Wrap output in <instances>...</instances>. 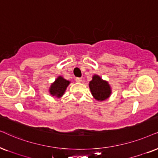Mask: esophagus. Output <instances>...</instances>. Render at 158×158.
Here are the masks:
<instances>
[{
  "label": "esophagus",
  "instance_id": "obj_1",
  "mask_svg": "<svg viewBox=\"0 0 158 158\" xmlns=\"http://www.w3.org/2000/svg\"><path fill=\"white\" fill-rule=\"evenodd\" d=\"M76 81H77V82H78V83H80V82H81V78H80V77H77L76 78Z\"/></svg>",
  "mask_w": 158,
  "mask_h": 158
}]
</instances>
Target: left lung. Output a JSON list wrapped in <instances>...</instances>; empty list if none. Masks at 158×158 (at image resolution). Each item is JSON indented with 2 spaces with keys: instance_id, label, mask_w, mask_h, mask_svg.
Returning a JSON list of instances; mask_svg holds the SVG:
<instances>
[{
  "instance_id": "1",
  "label": "left lung",
  "mask_w": 158,
  "mask_h": 158,
  "mask_svg": "<svg viewBox=\"0 0 158 158\" xmlns=\"http://www.w3.org/2000/svg\"><path fill=\"white\" fill-rule=\"evenodd\" d=\"M89 89L93 97L98 101H104L110 96L111 88L107 81H103L98 76H93L89 84Z\"/></svg>"
}]
</instances>
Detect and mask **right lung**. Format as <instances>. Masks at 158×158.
I'll use <instances>...</instances> for the list:
<instances>
[{
  "label": "right lung",
  "instance_id": "add662e5",
  "mask_svg": "<svg viewBox=\"0 0 158 158\" xmlns=\"http://www.w3.org/2000/svg\"><path fill=\"white\" fill-rule=\"evenodd\" d=\"M70 81L65 80L62 77H59L56 79L55 82L51 85L49 89V93L51 95H55L57 97H61L65 93L68 85H69Z\"/></svg>",
  "mask_w": 158,
  "mask_h": 158
}]
</instances>
